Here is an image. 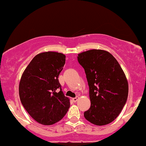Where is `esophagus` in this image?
<instances>
[{
    "instance_id": "esophagus-1",
    "label": "esophagus",
    "mask_w": 146,
    "mask_h": 146,
    "mask_svg": "<svg viewBox=\"0 0 146 146\" xmlns=\"http://www.w3.org/2000/svg\"><path fill=\"white\" fill-rule=\"evenodd\" d=\"M78 100H79V97L78 96V97H76V98H73V102H78Z\"/></svg>"
}]
</instances>
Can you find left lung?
I'll use <instances>...</instances> for the list:
<instances>
[{
    "mask_svg": "<svg viewBox=\"0 0 146 146\" xmlns=\"http://www.w3.org/2000/svg\"><path fill=\"white\" fill-rule=\"evenodd\" d=\"M89 86L90 107L85 119L97 125L111 123L126 103L128 84L123 70L109 52L92 49L78 54Z\"/></svg>",
    "mask_w": 146,
    "mask_h": 146,
    "instance_id": "left-lung-1",
    "label": "left lung"
}]
</instances>
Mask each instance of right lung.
Listing matches in <instances>:
<instances>
[{
    "label": "right lung",
    "instance_id": "add662e5",
    "mask_svg": "<svg viewBox=\"0 0 146 146\" xmlns=\"http://www.w3.org/2000/svg\"><path fill=\"white\" fill-rule=\"evenodd\" d=\"M66 56L58 52L38 54L23 72L19 84L22 104L34 120L52 125L64 117L70 107L58 80Z\"/></svg>",
    "mask_w": 146,
    "mask_h": 146
}]
</instances>
